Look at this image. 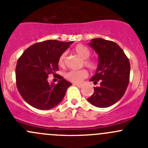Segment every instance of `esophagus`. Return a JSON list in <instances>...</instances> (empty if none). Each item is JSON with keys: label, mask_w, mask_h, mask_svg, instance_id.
Here are the masks:
<instances>
[{"label": "esophagus", "mask_w": 148, "mask_h": 148, "mask_svg": "<svg viewBox=\"0 0 148 148\" xmlns=\"http://www.w3.org/2000/svg\"><path fill=\"white\" fill-rule=\"evenodd\" d=\"M74 85L78 86V87H82V84H74Z\"/></svg>", "instance_id": "esophagus-1"}]
</instances>
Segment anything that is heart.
<instances>
[{
  "label": "heart",
  "instance_id": "b5f03b06",
  "mask_svg": "<svg viewBox=\"0 0 148 148\" xmlns=\"http://www.w3.org/2000/svg\"><path fill=\"white\" fill-rule=\"evenodd\" d=\"M74 51L77 53L78 56H79L82 59H84V65L89 68L90 69H96L97 67V64L96 61L93 59H89L88 58L90 56L91 52L89 49L86 46L82 44H79L76 46L74 49ZM65 59H66V53L64 52L59 56L58 59V64L60 66H64L65 65ZM89 75V73L86 70H71L68 71L65 74L64 77L69 81L74 83H79L84 79L86 78Z\"/></svg>",
  "mask_w": 148,
  "mask_h": 148
}]
</instances>
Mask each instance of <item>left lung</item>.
Listing matches in <instances>:
<instances>
[{"mask_svg": "<svg viewBox=\"0 0 148 148\" xmlns=\"http://www.w3.org/2000/svg\"><path fill=\"white\" fill-rule=\"evenodd\" d=\"M89 45L99 56L96 74L90 79L95 91L87 99L97 107H108L118 102L125 95L130 82V64L122 49L113 41L93 38Z\"/></svg>", "mask_w": 148, "mask_h": 148, "instance_id": "1", "label": "left lung"}]
</instances>
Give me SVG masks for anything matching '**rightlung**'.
<instances>
[{"label": "right lung", "instance_id": "add662e5", "mask_svg": "<svg viewBox=\"0 0 148 148\" xmlns=\"http://www.w3.org/2000/svg\"><path fill=\"white\" fill-rule=\"evenodd\" d=\"M70 42L48 40L36 43L23 51L16 67V86L25 101L39 110H50L64 97L71 84L56 74L57 84H49V74L59 70V56L69 48Z\"/></svg>", "mask_w": 148, "mask_h": 148}]
</instances>
